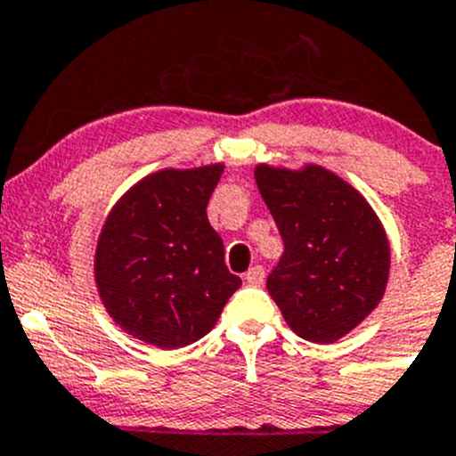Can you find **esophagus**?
<instances>
[{
	"instance_id": "esophagus-1",
	"label": "esophagus",
	"mask_w": 456,
	"mask_h": 456,
	"mask_svg": "<svg viewBox=\"0 0 456 456\" xmlns=\"http://www.w3.org/2000/svg\"><path fill=\"white\" fill-rule=\"evenodd\" d=\"M264 277H265L264 265H252V268L246 273V281L250 283V286H261V283H264Z\"/></svg>"
}]
</instances>
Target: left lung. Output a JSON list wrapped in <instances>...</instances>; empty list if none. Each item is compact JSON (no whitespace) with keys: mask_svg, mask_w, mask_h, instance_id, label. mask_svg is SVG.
<instances>
[{"mask_svg":"<svg viewBox=\"0 0 456 456\" xmlns=\"http://www.w3.org/2000/svg\"><path fill=\"white\" fill-rule=\"evenodd\" d=\"M256 186L283 239L268 274L270 297L292 332L332 344L379 305L390 243L362 192L322 166L255 168Z\"/></svg>","mask_w":456,"mask_h":456,"instance_id":"1","label":"left lung"}]
</instances>
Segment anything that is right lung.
Returning <instances> with one entry per match:
<instances>
[{
	"label": "right lung",
	"mask_w": 456,
	"mask_h": 456,
	"mask_svg": "<svg viewBox=\"0 0 456 456\" xmlns=\"http://www.w3.org/2000/svg\"><path fill=\"white\" fill-rule=\"evenodd\" d=\"M224 164L166 168L134 183L103 224L94 281L112 322L164 350L208 335L241 279L206 206Z\"/></svg>",
	"instance_id": "add662e5"
}]
</instances>
